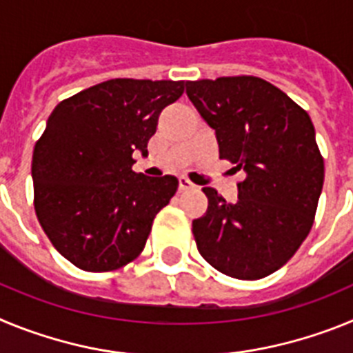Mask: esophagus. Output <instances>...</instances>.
I'll list each match as a JSON object with an SVG mask.
<instances>
[{
    "label": "esophagus",
    "instance_id": "esophagus-1",
    "mask_svg": "<svg viewBox=\"0 0 353 353\" xmlns=\"http://www.w3.org/2000/svg\"><path fill=\"white\" fill-rule=\"evenodd\" d=\"M179 189L180 191H189V189H194V183H192L189 179H185V176H180Z\"/></svg>",
    "mask_w": 353,
    "mask_h": 353
}]
</instances>
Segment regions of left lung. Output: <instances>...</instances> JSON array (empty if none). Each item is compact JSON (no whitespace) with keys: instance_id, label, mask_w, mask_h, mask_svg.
<instances>
[{"instance_id":"1","label":"left lung","mask_w":353,"mask_h":353,"mask_svg":"<svg viewBox=\"0 0 353 353\" xmlns=\"http://www.w3.org/2000/svg\"><path fill=\"white\" fill-rule=\"evenodd\" d=\"M187 97L215 130L219 157L245 171L236 203L205 187L192 221L199 254L236 279L270 276L297 252L314 223L323 157L310 114L254 76L187 81Z\"/></svg>"}]
</instances>
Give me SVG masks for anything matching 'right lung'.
<instances>
[{
	"label": "right lung",
	"mask_w": 353,
	"mask_h": 353,
	"mask_svg": "<svg viewBox=\"0 0 353 353\" xmlns=\"http://www.w3.org/2000/svg\"><path fill=\"white\" fill-rule=\"evenodd\" d=\"M182 93L183 81L125 77L52 109L33 150V205L51 244L77 269L117 270L145 249L179 180L134 173L132 154H148L159 114Z\"/></svg>",
	"instance_id": "1"
}]
</instances>
